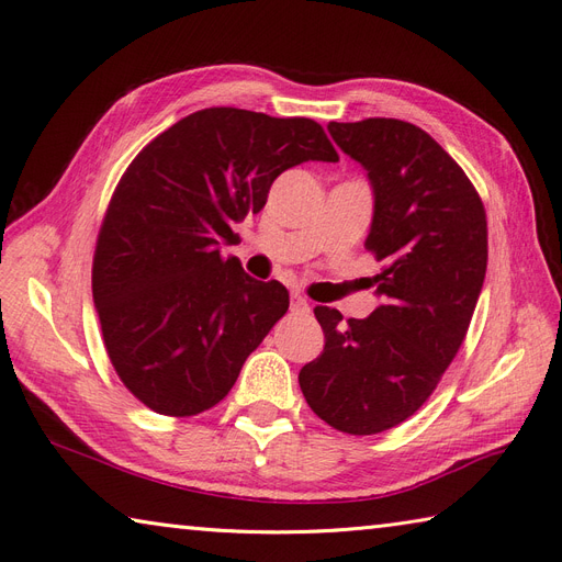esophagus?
<instances>
[{"mask_svg": "<svg viewBox=\"0 0 562 562\" xmlns=\"http://www.w3.org/2000/svg\"><path fill=\"white\" fill-rule=\"evenodd\" d=\"M291 310L297 312V314H310V302L304 300L302 295L293 293V297H291Z\"/></svg>", "mask_w": 562, "mask_h": 562, "instance_id": "1", "label": "esophagus"}]
</instances>
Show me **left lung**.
<instances>
[{
    "instance_id": "8db88e82",
    "label": "left lung",
    "mask_w": 562,
    "mask_h": 562,
    "mask_svg": "<svg viewBox=\"0 0 562 562\" xmlns=\"http://www.w3.org/2000/svg\"><path fill=\"white\" fill-rule=\"evenodd\" d=\"M335 145L359 161L372 190L366 250L380 304L366 318L314 314L326 335L300 370L312 411L333 429L370 436L415 415L462 347L487 267L479 192L429 133L401 119L330 122Z\"/></svg>"
}]
</instances>
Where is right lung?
<instances>
[{
    "label": "right lung",
    "instance_id": "obj_1",
    "mask_svg": "<svg viewBox=\"0 0 562 562\" xmlns=\"http://www.w3.org/2000/svg\"><path fill=\"white\" fill-rule=\"evenodd\" d=\"M312 119L209 108L157 135L126 168L100 227L93 304L110 361L151 411L192 417L227 396L288 312L279 281L220 246L304 161H337Z\"/></svg>",
    "mask_w": 562,
    "mask_h": 562
}]
</instances>
